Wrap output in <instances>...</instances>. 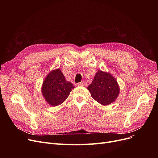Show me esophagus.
<instances>
[{
  "mask_svg": "<svg viewBox=\"0 0 158 158\" xmlns=\"http://www.w3.org/2000/svg\"><path fill=\"white\" fill-rule=\"evenodd\" d=\"M78 86H85V85H86V83L85 82H79V83H77V84Z\"/></svg>",
  "mask_w": 158,
  "mask_h": 158,
  "instance_id": "1",
  "label": "esophagus"
}]
</instances>
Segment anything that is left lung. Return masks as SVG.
Masks as SVG:
<instances>
[{"label":"left lung","instance_id":"obj_1","mask_svg":"<svg viewBox=\"0 0 158 158\" xmlns=\"http://www.w3.org/2000/svg\"><path fill=\"white\" fill-rule=\"evenodd\" d=\"M92 98L102 105H108L117 99L120 89L116 79L109 73L98 70L92 83L88 87Z\"/></svg>","mask_w":158,"mask_h":158}]
</instances>
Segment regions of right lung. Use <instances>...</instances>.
I'll return each mask as SVG.
<instances>
[{
  "label": "right lung",
  "instance_id": "add662e5",
  "mask_svg": "<svg viewBox=\"0 0 158 158\" xmlns=\"http://www.w3.org/2000/svg\"><path fill=\"white\" fill-rule=\"evenodd\" d=\"M73 85L66 81L60 69L52 71L48 74L42 85L43 96L46 101L52 106L63 103L69 97Z\"/></svg>",
  "mask_w": 158,
  "mask_h": 158
}]
</instances>
